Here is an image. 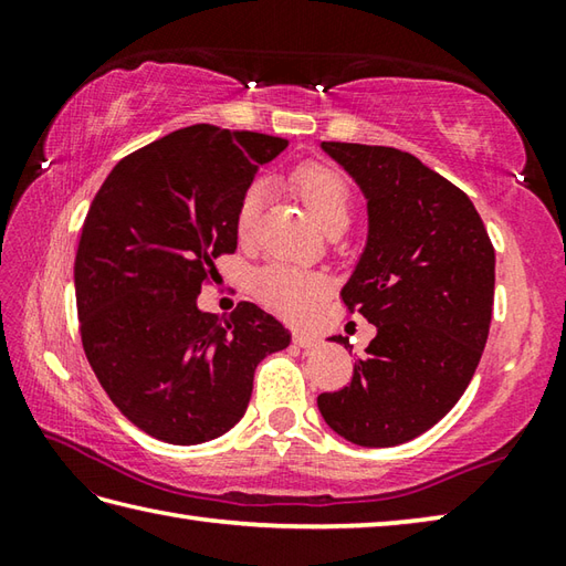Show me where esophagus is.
Listing matches in <instances>:
<instances>
[{
	"label": "esophagus",
	"instance_id": "1",
	"mask_svg": "<svg viewBox=\"0 0 566 566\" xmlns=\"http://www.w3.org/2000/svg\"><path fill=\"white\" fill-rule=\"evenodd\" d=\"M294 343L298 347H304V350H308V347H316L318 345V338L314 333H306V331H294Z\"/></svg>",
	"mask_w": 566,
	"mask_h": 566
}]
</instances>
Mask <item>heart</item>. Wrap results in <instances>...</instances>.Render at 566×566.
I'll return each instance as SVG.
<instances>
[{"instance_id": "heart-1", "label": "heart", "mask_w": 566, "mask_h": 566, "mask_svg": "<svg viewBox=\"0 0 566 566\" xmlns=\"http://www.w3.org/2000/svg\"><path fill=\"white\" fill-rule=\"evenodd\" d=\"M292 187L298 197L304 199L306 209L314 216V221L323 231H335V228H345L350 221L353 211V197L350 187L335 170L326 165L308 163L296 167L292 172ZM262 207V187L252 185L240 197L235 209V231L238 235H250L252 228L258 223ZM252 292L260 302L272 308L274 314L284 318L302 321L326 294V280L321 274L306 272L292 268L286 262H270L252 276Z\"/></svg>"}]
</instances>
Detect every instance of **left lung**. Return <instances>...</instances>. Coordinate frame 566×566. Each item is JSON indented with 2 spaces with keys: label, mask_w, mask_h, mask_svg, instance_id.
Instances as JSON below:
<instances>
[{
  "label": "left lung",
  "mask_w": 566,
  "mask_h": 566,
  "mask_svg": "<svg viewBox=\"0 0 566 566\" xmlns=\"http://www.w3.org/2000/svg\"><path fill=\"white\" fill-rule=\"evenodd\" d=\"M367 199V243L343 302L377 326L323 420L363 448L418 438L460 401L489 338L496 255L462 189L411 153L321 143ZM331 340L347 347V338Z\"/></svg>",
  "instance_id": "left-lung-1"
}]
</instances>
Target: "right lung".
Listing matches in <instances>:
<instances>
[{
    "label": "right lung",
    "mask_w": 566,
    "mask_h": 566,
    "mask_svg": "<svg viewBox=\"0 0 566 566\" xmlns=\"http://www.w3.org/2000/svg\"><path fill=\"white\" fill-rule=\"evenodd\" d=\"M284 138L209 124L118 163L94 197L75 258L82 347L130 423L170 444L223 436L243 418L260 359L292 340L240 302L199 311L213 260L238 245L235 209Z\"/></svg>",
    "instance_id": "right-lung-1"
}]
</instances>
